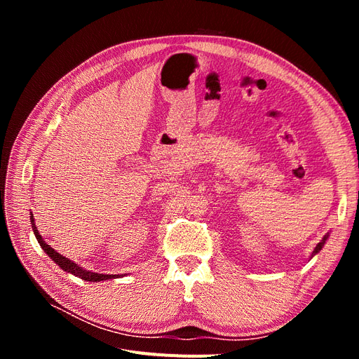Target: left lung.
I'll return each instance as SVG.
<instances>
[{
    "label": "left lung",
    "instance_id": "1",
    "mask_svg": "<svg viewBox=\"0 0 359 359\" xmlns=\"http://www.w3.org/2000/svg\"><path fill=\"white\" fill-rule=\"evenodd\" d=\"M328 236H330V233H327V235H325L323 238H322V240H320V243H318V245L316 247H314V250H313V253H311V256H310V259L314 256V255H318L319 252H320V250L323 248V245H325V243H327V240H328Z\"/></svg>",
    "mask_w": 359,
    "mask_h": 359
}]
</instances>
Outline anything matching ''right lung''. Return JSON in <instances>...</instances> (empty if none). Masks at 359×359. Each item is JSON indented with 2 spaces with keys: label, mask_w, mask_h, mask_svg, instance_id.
<instances>
[{
  "label": "right lung",
  "mask_w": 359,
  "mask_h": 359,
  "mask_svg": "<svg viewBox=\"0 0 359 359\" xmlns=\"http://www.w3.org/2000/svg\"><path fill=\"white\" fill-rule=\"evenodd\" d=\"M29 220H31V226H32V232H34L37 241L40 244V247L45 250V253L55 262L62 271H66V273H70L73 274L74 277H79L85 281H90V283H99V281H104V280H112V278H119V277H124L127 274H100V273H93V271H88L82 268L81 265H78L76 262H73V260L67 259L66 256L60 255L57 250H53L45 240H43V236L40 235V232L37 231V226H36V222H34V215H32V212L29 214Z\"/></svg>",
  "instance_id": "obj_1"
}]
</instances>
